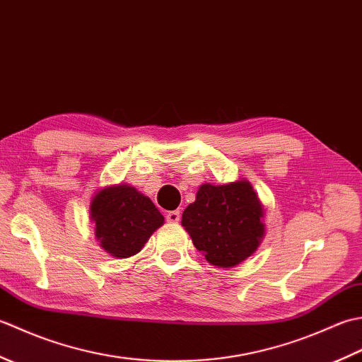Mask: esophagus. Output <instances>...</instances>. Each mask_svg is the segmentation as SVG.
Wrapping results in <instances>:
<instances>
[{"label":"esophagus","instance_id":"34e87169","mask_svg":"<svg viewBox=\"0 0 362 362\" xmlns=\"http://www.w3.org/2000/svg\"><path fill=\"white\" fill-rule=\"evenodd\" d=\"M166 221L171 222V224H177V222L180 221V211H179V210L168 211V213H166Z\"/></svg>","mask_w":362,"mask_h":362}]
</instances>
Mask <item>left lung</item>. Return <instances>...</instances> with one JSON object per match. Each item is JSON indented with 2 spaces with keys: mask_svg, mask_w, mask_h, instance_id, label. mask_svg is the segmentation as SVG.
<instances>
[{
  "mask_svg": "<svg viewBox=\"0 0 362 362\" xmlns=\"http://www.w3.org/2000/svg\"><path fill=\"white\" fill-rule=\"evenodd\" d=\"M182 226L210 264L230 269L253 255L263 241L264 205L245 179L204 183L183 211Z\"/></svg>",
  "mask_w": 362,
  "mask_h": 362,
  "instance_id": "obj_1",
  "label": "left lung"
}]
</instances>
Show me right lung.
Returning a JSON list of instances; mask_svg holds the SVG:
<instances>
[{"instance_id":"obj_1","label":"right lung","mask_w":362,"mask_h":362,"mask_svg":"<svg viewBox=\"0 0 362 362\" xmlns=\"http://www.w3.org/2000/svg\"><path fill=\"white\" fill-rule=\"evenodd\" d=\"M99 245L118 259L140 252L165 218L148 196L127 183L99 188L90 202Z\"/></svg>"}]
</instances>
